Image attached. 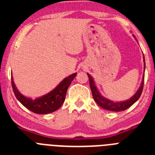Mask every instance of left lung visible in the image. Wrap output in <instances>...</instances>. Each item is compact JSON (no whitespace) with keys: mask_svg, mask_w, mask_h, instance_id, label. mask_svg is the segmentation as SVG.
Segmentation results:
<instances>
[{"mask_svg":"<svg viewBox=\"0 0 155 155\" xmlns=\"http://www.w3.org/2000/svg\"><path fill=\"white\" fill-rule=\"evenodd\" d=\"M134 37L135 38V36L134 35ZM136 39V38H135ZM137 40V39H136ZM143 78H142L141 84L140 85L139 88L137 91V92L131 97L129 99L125 100V101H122V102H114L113 100H110L109 98H106L105 97H104L101 93H100L99 90L98 89L96 84H95V82H94V79H93L92 77L87 73V76H88V78H89V84H90V87H91V92H92L93 98H94V102H96L99 106H101L103 109H106V110L109 111H113V112H121V111H124L126 109H127L128 108H130L133 104H134L135 102L139 99V98L140 97V94L142 93V90H143V80H144V71H145V59L144 57H143Z\"/></svg>","mask_w":155,"mask_h":155,"instance_id":"obj_1","label":"left lung"}]
</instances>
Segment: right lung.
I'll return each instance as SVG.
<instances>
[{"label": "right lung", "mask_w": 155, "mask_h": 155, "mask_svg": "<svg viewBox=\"0 0 155 155\" xmlns=\"http://www.w3.org/2000/svg\"><path fill=\"white\" fill-rule=\"evenodd\" d=\"M76 75L77 73L69 75L62 81L60 82L58 85L55 88H53L51 91L35 99L25 96L18 90L14 82L13 77H12V88L17 99L26 109L36 114H48L55 112L61 108L65 100L66 93L68 91V87Z\"/></svg>", "instance_id": "1"}]
</instances>
